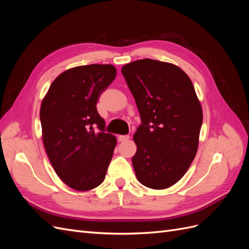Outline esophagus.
I'll return each instance as SVG.
<instances>
[{
	"mask_svg": "<svg viewBox=\"0 0 249 249\" xmlns=\"http://www.w3.org/2000/svg\"><path fill=\"white\" fill-rule=\"evenodd\" d=\"M129 139H130L129 135H119V136H118V140L119 141H126V140H129Z\"/></svg>",
	"mask_w": 249,
	"mask_h": 249,
	"instance_id": "obj_1",
	"label": "esophagus"
}]
</instances>
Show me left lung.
I'll use <instances>...</instances> for the list:
<instances>
[{"mask_svg":"<svg viewBox=\"0 0 249 249\" xmlns=\"http://www.w3.org/2000/svg\"><path fill=\"white\" fill-rule=\"evenodd\" d=\"M122 72L142 122L134 134L135 173L145 187L166 189L184 177L197 153L201 105L190 78L175 64L141 59Z\"/></svg>","mask_w":249,"mask_h":249,"instance_id":"8db88e82","label":"left lung"}]
</instances>
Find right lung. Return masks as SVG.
Masks as SVG:
<instances>
[{"label":"right lung","mask_w":249,"mask_h":249,"mask_svg":"<svg viewBox=\"0 0 249 249\" xmlns=\"http://www.w3.org/2000/svg\"><path fill=\"white\" fill-rule=\"evenodd\" d=\"M115 77L111 64L72 67L54 80L41 102L44 148L57 176L74 190H91L106 177L116 137L105 133L96 104Z\"/></svg>","instance_id":"obj_1"}]
</instances>
